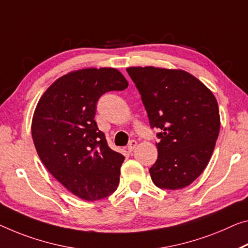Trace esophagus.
I'll list each match as a JSON object with an SVG mask.
<instances>
[{"label": "esophagus", "mask_w": 248, "mask_h": 248, "mask_svg": "<svg viewBox=\"0 0 248 248\" xmlns=\"http://www.w3.org/2000/svg\"><path fill=\"white\" fill-rule=\"evenodd\" d=\"M136 146H137V142L136 140H132L131 142H129V144L127 145V151L129 152V153H131V152H133L136 148Z\"/></svg>", "instance_id": "1"}]
</instances>
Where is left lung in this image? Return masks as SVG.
<instances>
[{
  "mask_svg": "<svg viewBox=\"0 0 248 248\" xmlns=\"http://www.w3.org/2000/svg\"><path fill=\"white\" fill-rule=\"evenodd\" d=\"M126 71L142 96L151 127L161 129L152 181L161 188H184L203 173L218 137L214 94L183 70L132 66Z\"/></svg>",
  "mask_w": 248,
  "mask_h": 248,
  "instance_id": "1",
  "label": "left lung"
}]
</instances>
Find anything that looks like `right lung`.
I'll return each mask as SVG.
<instances>
[{"label":"right lung","instance_id":"1","mask_svg":"<svg viewBox=\"0 0 248 248\" xmlns=\"http://www.w3.org/2000/svg\"><path fill=\"white\" fill-rule=\"evenodd\" d=\"M127 86L116 68H82L61 76L37 103L31 126L37 154L48 172L79 199H104L119 185L124 156L108 147L94 117L103 94Z\"/></svg>","mask_w":248,"mask_h":248}]
</instances>
